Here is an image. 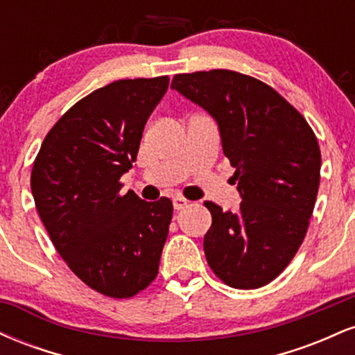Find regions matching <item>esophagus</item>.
<instances>
[{"mask_svg": "<svg viewBox=\"0 0 355 355\" xmlns=\"http://www.w3.org/2000/svg\"><path fill=\"white\" fill-rule=\"evenodd\" d=\"M189 200H185V198L183 197H175L173 198V209L175 210H182V209H185L187 205H189Z\"/></svg>", "mask_w": 355, "mask_h": 355, "instance_id": "34e87169", "label": "esophagus"}]
</instances>
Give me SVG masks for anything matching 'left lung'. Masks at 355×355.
Returning <instances> with one entry per match:
<instances>
[{"label": "left lung", "instance_id": "obj_1", "mask_svg": "<svg viewBox=\"0 0 355 355\" xmlns=\"http://www.w3.org/2000/svg\"><path fill=\"white\" fill-rule=\"evenodd\" d=\"M172 88L217 121L240 209L205 202L207 262L235 288H259L304 242L320 182V148L305 118L262 81L230 70L175 75ZM234 182V183H235Z\"/></svg>", "mask_w": 355, "mask_h": 355}]
</instances>
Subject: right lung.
<instances>
[{
    "mask_svg": "<svg viewBox=\"0 0 355 355\" xmlns=\"http://www.w3.org/2000/svg\"><path fill=\"white\" fill-rule=\"evenodd\" d=\"M168 76L118 80L89 93L44 138L31 193L68 267L100 294L128 299L158 274L172 200L145 202L120 177L137 160L146 120Z\"/></svg>",
    "mask_w": 355,
    "mask_h": 355,
    "instance_id": "right-lung-1",
    "label": "right lung"
}]
</instances>
